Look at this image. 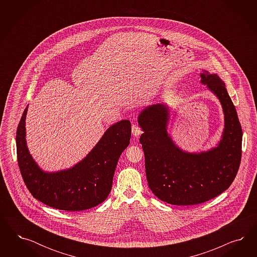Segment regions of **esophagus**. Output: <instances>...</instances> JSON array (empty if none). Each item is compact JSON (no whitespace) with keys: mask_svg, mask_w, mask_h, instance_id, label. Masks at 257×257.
I'll return each instance as SVG.
<instances>
[{"mask_svg":"<svg viewBox=\"0 0 257 257\" xmlns=\"http://www.w3.org/2000/svg\"><path fill=\"white\" fill-rule=\"evenodd\" d=\"M132 134L133 136H135V137H139L140 135H141V134H142V129L140 128V125H132Z\"/></svg>","mask_w":257,"mask_h":257,"instance_id":"esophagus-1","label":"esophagus"}]
</instances>
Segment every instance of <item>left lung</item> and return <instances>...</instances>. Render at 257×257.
<instances>
[{"label": "left lung", "instance_id": "8db88e82", "mask_svg": "<svg viewBox=\"0 0 257 257\" xmlns=\"http://www.w3.org/2000/svg\"><path fill=\"white\" fill-rule=\"evenodd\" d=\"M201 83L217 96L223 110L224 129L217 147L198 154L179 148L167 131V104L148 106L138 117L144 132L140 142L149 187L158 199L174 205L199 204L221 194L233 183L241 160V125L225 84L205 70Z\"/></svg>", "mask_w": 257, "mask_h": 257}]
</instances>
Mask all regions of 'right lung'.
<instances>
[{
	"instance_id": "obj_1",
	"label": "right lung",
	"mask_w": 257,
	"mask_h": 257,
	"mask_svg": "<svg viewBox=\"0 0 257 257\" xmlns=\"http://www.w3.org/2000/svg\"><path fill=\"white\" fill-rule=\"evenodd\" d=\"M24 111L17 129V156L23 179L34 198L48 206L83 211L103 202L111 191L118 158L131 139V122L122 119L110 126L88 155L68 170L47 172L33 159L26 144Z\"/></svg>"
}]
</instances>
